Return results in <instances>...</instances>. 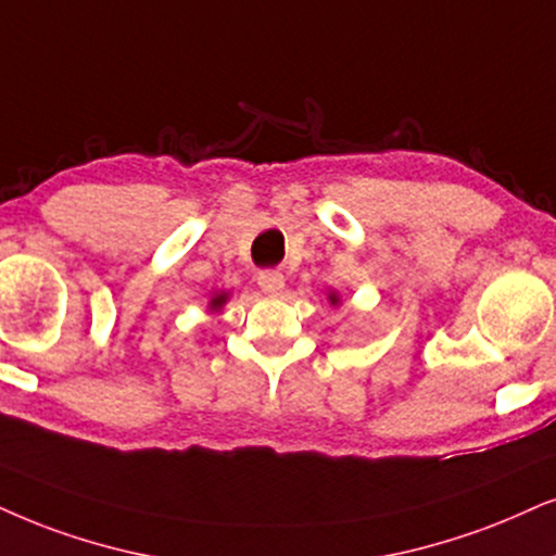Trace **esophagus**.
Here are the masks:
<instances>
[{"label": "esophagus", "instance_id": "34e87169", "mask_svg": "<svg viewBox=\"0 0 556 556\" xmlns=\"http://www.w3.org/2000/svg\"><path fill=\"white\" fill-rule=\"evenodd\" d=\"M258 287L266 294H279L285 290V274L282 271H262L258 274Z\"/></svg>", "mask_w": 556, "mask_h": 556}]
</instances>
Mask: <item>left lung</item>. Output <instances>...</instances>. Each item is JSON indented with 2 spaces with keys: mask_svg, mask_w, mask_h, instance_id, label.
Masks as SVG:
<instances>
[{
  "mask_svg": "<svg viewBox=\"0 0 556 556\" xmlns=\"http://www.w3.org/2000/svg\"><path fill=\"white\" fill-rule=\"evenodd\" d=\"M328 300H330V305H339V302H341V298H339V294H336V292H330Z\"/></svg>",
  "mask_w": 556,
  "mask_h": 556,
  "instance_id": "1",
  "label": "left lung"
}]
</instances>
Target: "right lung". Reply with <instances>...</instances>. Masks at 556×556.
Returning <instances> with one entry per match:
<instances>
[{
	"label": "right lung",
	"mask_w": 556,
	"mask_h": 556,
	"mask_svg": "<svg viewBox=\"0 0 556 556\" xmlns=\"http://www.w3.org/2000/svg\"><path fill=\"white\" fill-rule=\"evenodd\" d=\"M226 302H228V292H215L213 298H210V311L217 313L223 305H226Z\"/></svg>",
	"instance_id": "obj_1"
}]
</instances>
